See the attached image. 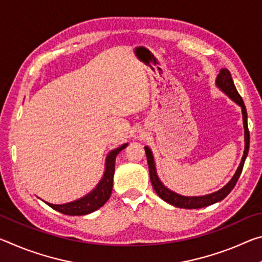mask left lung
Wrapping results in <instances>:
<instances>
[{
    "mask_svg": "<svg viewBox=\"0 0 262 262\" xmlns=\"http://www.w3.org/2000/svg\"><path fill=\"white\" fill-rule=\"evenodd\" d=\"M216 85L219 86L222 91H224L225 94H227L230 98L234 101V103H237L242 107L244 129H245V150H244L241 165H239V167L237 168L236 173H234V176L232 177V179L230 180L223 188L217 190V192L205 195V196H183V195H179L174 192H172V190L166 188L165 186L161 183V180L158 179V176L156 173V167H155L151 150H150L148 147H144L145 155H147L148 165H149L150 180H151L154 189L156 190V193L158 194L159 198L163 199L164 201H166L167 203H170V205L174 207L185 208V209H198V208H203V207L214 205V203L223 200V199L233 189L234 186H236L239 177H241V173L243 171L244 163H245V159L248 154V147H250V132H248V126H247V112H246L245 104H244L241 95L238 94L237 89L234 86V83L232 81L231 74H230L228 69L221 70L219 76L216 78Z\"/></svg>",
    "mask_w": 262,
    "mask_h": 262,
    "instance_id": "left-lung-1",
    "label": "left lung"
}]
</instances>
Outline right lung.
<instances>
[{
    "mask_svg": "<svg viewBox=\"0 0 262 262\" xmlns=\"http://www.w3.org/2000/svg\"><path fill=\"white\" fill-rule=\"evenodd\" d=\"M126 147L127 143L121 145L120 148L111 151L107 158H106V168L103 179L100 180V183L97 185V187L92 190L91 193H89L82 199H78L76 201L64 203V205H52V203L46 202L47 205L56 211L70 216L86 215L97 209H99L100 207H103L105 205V202L110 199L111 193H112L115 157H117V155Z\"/></svg>",
    "mask_w": 262,
    "mask_h": 262,
    "instance_id": "right-lung-1",
    "label": "right lung"
}]
</instances>
